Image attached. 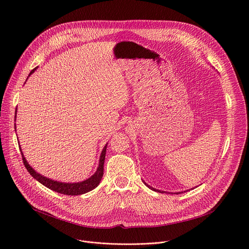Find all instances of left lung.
<instances>
[{"mask_svg": "<svg viewBox=\"0 0 249 249\" xmlns=\"http://www.w3.org/2000/svg\"><path fill=\"white\" fill-rule=\"evenodd\" d=\"M144 184H145V185H146V186H147L149 189H151V190H153V191H156V192H160V193H164L163 191H160V190H156V189H154V188L150 187V186H149V185H147L145 182H144ZM175 194H177V195H178V194H179V193H175Z\"/></svg>", "mask_w": 249, "mask_h": 249, "instance_id": "obj_1", "label": "left lung"}]
</instances>
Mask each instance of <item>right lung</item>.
Returning <instances> with one entry per match:
<instances>
[{"label": "right lung", "instance_id": "obj_1", "mask_svg": "<svg viewBox=\"0 0 249 249\" xmlns=\"http://www.w3.org/2000/svg\"><path fill=\"white\" fill-rule=\"evenodd\" d=\"M36 69H37V67L31 71L30 75L32 73H34V71ZM16 114H17V109H16ZM106 148H107V144L104 146V148L101 152L100 159H99V165H98V168H97L96 172L94 173V175H92L87 179L83 180V182L73 183V184H71V183H60V182H57V180H53V179H51L47 177L41 176L40 174L36 173L29 165V163L26 160V158L24 157V155H22V152H20V153H21V157H22V162H24V165L27 168V170L29 171V173L33 176L34 178L38 180V182L40 184H42L44 187H47V188L51 189L52 191H54V192L62 194V195L78 196V195H82V194H85V193L92 191L93 189H95L99 185L100 180L103 177V168H104V161H105V155H106ZM19 150H20V147H19Z\"/></svg>", "mask_w": 249, "mask_h": 249}]
</instances>
